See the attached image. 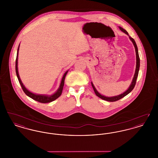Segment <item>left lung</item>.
Listing matches in <instances>:
<instances>
[{"instance_id":"obj_1","label":"left lung","mask_w":158,"mask_h":158,"mask_svg":"<svg viewBox=\"0 0 158 158\" xmlns=\"http://www.w3.org/2000/svg\"><path fill=\"white\" fill-rule=\"evenodd\" d=\"M121 31H122L123 32H124V33H126V34H127L128 35V34L127 32L125 30H124L123 28L121 27H119ZM130 39L131 40V41L133 42V44L135 45V53H136V69H135V74L134 76V77H133V81L131 82V84L130 85L129 88L127 90H126V92H124L123 94L119 95H117V96H115V97H106L104 95H101L98 91L97 90V89H95V88L94 87L93 83L91 82L92 84V88L94 90V92L95 93V94L97 95V96H98L99 98H101L102 99H104L105 101H110V102H114V101H118L119 99H120L121 98L124 97L125 96H126L127 95H128L131 90H133L135 86V83H136V80H137V76H138V74H139V68H140V58H139V53H138V49H137V47L136 45V43H135V40L133 38L129 36Z\"/></svg>"}]
</instances>
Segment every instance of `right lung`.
Wrapping results in <instances>:
<instances>
[{
    "mask_svg": "<svg viewBox=\"0 0 158 158\" xmlns=\"http://www.w3.org/2000/svg\"><path fill=\"white\" fill-rule=\"evenodd\" d=\"M19 45L18 47V52H17V55H16V63H15V70H16V76H17V77L18 79V81H19V82L20 83L21 87H22V89H23V91L25 92V94L28 96L29 97H30L31 98L33 99L35 101H37L39 102H41V103H48V102H52L53 101L56 100L57 98H59L60 97V95H61V93H62V90L63 89V86H64V79H65V77L68 73V71H67L63 76V78H62V80H61V82L60 83V88H59V89L57 90V91L54 94L52 95L51 96H46V95H37V94H34L32 92H30L29 90H27L26 89V88L23 86V83L21 82V79H20V77H19V76L18 74V50H19Z\"/></svg>",
    "mask_w": 158,
    "mask_h": 158,
    "instance_id": "obj_1",
    "label": "right lung"
}]
</instances>
